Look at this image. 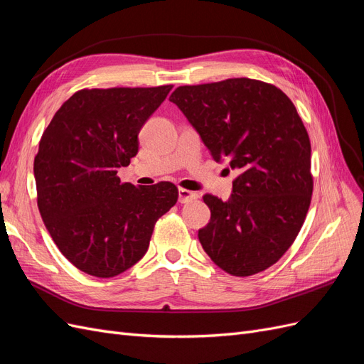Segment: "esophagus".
<instances>
[{"label": "esophagus", "instance_id": "1", "mask_svg": "<svg viewBox=\"0 0 364 364\" xmlns=\"http://www.w3.org/2000/svg\"><path fill=\"white\" fill-rule=\"evenodd\" d=\"M196 198H197V193L185 190V188H179V202L181 203H188V202H191V200H196Z\"/></svg>", "mask_w": 364, "mask_h": 364}]
</instances>
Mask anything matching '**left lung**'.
<instances>
[{
    "label": "left lung",
    "mask_w": 364,
    "mask_h": 364,
    "mask_svg": "<svg viewBox=\"0 0 364 364\" xmlns=\"http://www.w3.org/2000/svg\"><path fill=\"white\" fill-rule=\"evenodd\" d=\"M215 161L240 170L228 202L205 194L198 241L223 271L247 277L274 265L303 228L313 193L310 139L279 87L250 78L181 85L170 96Z\"/></svg>",
    "instance_id": "obj_1"
}]
</instances>
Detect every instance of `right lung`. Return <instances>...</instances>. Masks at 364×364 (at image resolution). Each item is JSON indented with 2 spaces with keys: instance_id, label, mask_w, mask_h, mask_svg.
<instances>
[{
  "instance_id": "obj_1",
  "label": "right lung",
  "mask_w": 364,
  "mask_h": 364,
  "mask_svg": "<svg viewBox=\"0 0 364 364\" xmlns=\"http://www.w3.org/2000/svg\"><path fill=\"white\" fill-rule=\"evenodd\" d=\"M173 85L82 89L43 131L34 158L37 206L73 267L109 279L147 252L155 223L178 202V186L120 182L139 152V132Z\"/></svg>"
}]
</instances>
